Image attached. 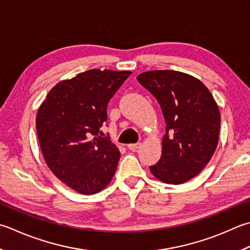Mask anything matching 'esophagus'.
<instances>
[{
	"instance_id": "34e87169",
	"label": "esophagus",
	"mask_w": 250,
	"mask_h": 250,
	"mask_svg": "<svg viewBox=\"0 0 250 250\" xmlns=\"http://www.w3.org/2000/svg\"><path fill=\"white\" fill-rule=\"evenodd\" d=\"M141 146V143H135V144H129L128 148L131 150H136Z\"/></svg>"
}]
</instances>
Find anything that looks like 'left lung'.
<instances>
[{
	"mask_svg": "<svg viewBox=\"0 0 250 250\" xmlns=\"http://www.w3.org/2000/svg\"><path fill=\"white\" fill-rule=\"evenodd\" d=\"M138 81L158 101L166 121L163 153L150 172L167 184L187 182L206 167L217 148V103L202 81L184 72L146 71Z\"/></svg>",
	"mask_w": 250,
	"mask_h": 250,
	"instance_id": "obj_1",
	"label": "left lung"
}]
</instances>
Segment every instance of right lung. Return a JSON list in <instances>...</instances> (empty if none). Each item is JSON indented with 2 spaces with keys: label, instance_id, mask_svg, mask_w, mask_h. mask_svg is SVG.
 Wrapping results in <instances>:
<instances>
[{
  "label": "right lung",
  "instance_id": "add662e5",
  "mask_svg": "<svg viewBox=\"0 0 250 250\" xmlns=\"http://www.w3.org/2000/svg\"><path fill=\"white\" fill-rule=\"evenodd\" d=\"M131 71L91 69L58 82L37 115V133L45 163L62 182L83 195L109 184L120 151L101 136L107 105Z\"/></svg>",
  "mask_w": 250,
  "mask_h": 250
}]
</instances>
